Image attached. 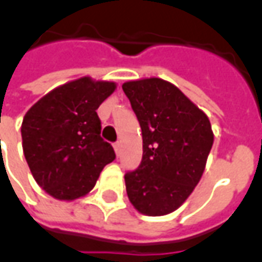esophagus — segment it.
<instances>
[{
	"instance_id": "34e87169",
	"label": "esophagus",
	"mask_w": 262,
	"mask_h": 262,
	"mask_svg": "<svg viewBox=\"0 0 262 262\" xmlns=\"http://www.w3.org/2000/svg\"><path fill=\"white\" fill-rule=\"evenodd\" d=\"M114 148H115V153H116V156H119L120 154V143L119 142L115 143Z\"/></svg>"
}]
</instances>
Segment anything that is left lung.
Instances as JSON below:
<instances>
[{"label": "left lung", "instance_id": "1", "mask_svg": "<svg viewBox=\"0 0 262 262\" xmlns=\"http://www.w3.org/2000/svg\"><path fill=\"white\" fill-rule=\"evenodd\" d=\"M142 127L143 159L125 176L126 192L147 216L174 212L192 193L213 146L206 114L174 84L161 78L123 85Z\"/></svg>", "mask_w": 262, "mask_h": 262}]
</instances>
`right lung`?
I'll list each match as a JSON object with an SVG mask.
<instances>
[{
    "label": "right lung",
    "instance_id": "add662e5",
    "mask_svg": "<svg viewBox=\"0 0 262 262\" xmlns=\"http://www.w3.org/2000/svg\"><path fill=\"white\" fill-rule=\"evenodd\" d=\"M116 90L112 81L81 77L54 88L24 116L26 163L37 185L59 201H74L95 187L115 151L101 137L97 109Z\"/></svg>",
    "mask_w": 262,
    "mask_h": 262
}]
</instances>
